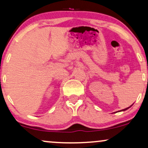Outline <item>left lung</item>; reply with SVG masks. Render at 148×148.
Listing matches in <instances>:
<instances>
[{
  "label": "left lung",
  "mask_w": 148,
  "mask_h": 148,
  "mask_svg": "<svg viewBox=\"0 0 148 148\" xmlns=\"http://www.w3.org/2000/svg\"><path fill=\"white\" fill-rule=\"evenodd\" d=\"M131 106H132V105H131ZM131 106L128 107H127V108H126V109H122V110H121V111H125V110H126V109H128V108H130V107H131ZM121 111H120V112H121Z\"/></svg>",
  "instance_id": "obj_1"
}]
</instances>
